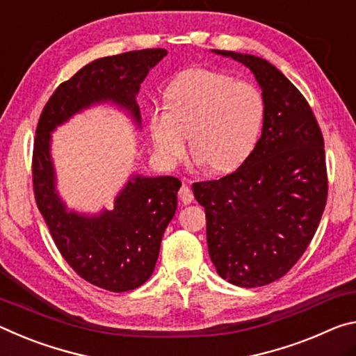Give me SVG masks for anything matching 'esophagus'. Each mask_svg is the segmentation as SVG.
Masks as SVG:
<instances>
[{
  "label": "esophagus",
  "mask_w": 356,
  "mask_h": 356,
  "mask_svg": "<svg viewBox=\"0 0 356 356\" xmlns=\"http://www.w3.org/2000/svg\"><path fill=\"white\" fill-rule=\"evenodd\" d=\"M179 197H181V200L183 203H186V205L194 200V192H192L191 186L188 183H183L181 189H179Z\"/></svg>",
  "instance_id": "1"
}]
</instances>
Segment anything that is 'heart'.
Segmentation results:
<instances>
[{
  "mask_svg": "<svg viewBox=\"0 0 356 356\" xmlns=\"http://www.w3.org/2000/svg\"><path fill=\"white\" fill-rule=\"evenodd\" d=\"M265 115V99L257 86L195 67L167 85L164 107L149 116V132L167 164L181 159L188 134L192 154L209 170L225 173L254 153Z\"/></svg>",
  "mask_w": 356,
  "mask_h": 356,
  "instance_id": "b5f03b06",
  "label": "heart"
}]
</instances>
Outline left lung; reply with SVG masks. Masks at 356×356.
Returning <instances> with one entry per match:
<instances>
[{
  "mask_svg": "<svg viewBox=\"0 0 356 356\" xmlns=\"http://www.w3.org/2000/svg\"><path fill=\"white\" fill-rule=\"evenodd\" d=\"M254 72L266 115L257 147L225 177L192 184L205 208L207 241L220 277L264 287L309 246L328 197L325 142L309 102L264 58L214 50Z\"/></svg>",
  "mask_w": 356,
  "mask_h": 356,
  "instance_id": "obj_1",
  "label": "left lung"
}]
</instances>
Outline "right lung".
I'll use <instances>...</instances> for the list:
<instances>
[{
	"mask_svg": "<svg viewBox=\"0 0 356 356\" xmlns=\"http://www.w3.org/2000/svg\"><path fill=\"white\" fill-rule=\"evenodd\" d=\"M165 49H145L101 58L58 86L39 116L33 147V191L55 246L69 266L96 287L129 292L153 275L162 235L177 209L181 181L175 177H136L121 191L113 211L96 218L67 213L55 192L50 132L75 112L113 101L140 121L136 95Z\"/></svg>",
	"mask_w": 356,
	"mask_h": 356,
	"instance_id": "add662e5",
	"label": "right lung"
}]
</instances>
